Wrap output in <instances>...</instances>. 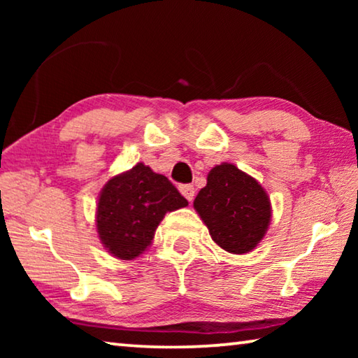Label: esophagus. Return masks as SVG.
I'll return each instance as SVG.
<instances>
[{
	"mask_svg": "<svg viewBox=\"0 0 358 358\" xmlns=\"http://www.w3.org/2000/svg\"><path fill=\"white\" fill-rule=\"evenodd\" d=\"M180 192L183 194V196H185L189 202H192L194 196H196V189H194L192 185H183V186H180Z\"/></svg>",
	"mask_w": 358,
	"mask_h": 358,
	"instance_id": "34e87169",
	"label": "esophagus"
}]
</instances>
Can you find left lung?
Segmentation results:
<instances>
[{
	"mask_svg": "<svg viewBox=\"0 0 358 358\" xmlns=\"http://www.w3.org/2000/svg\"><path fill=\"white\" fill-rule=\"evenodd\" d=\"M194 208L215 243L234 254L252 251L271 220L270 199L264 187L229 162L211 169L207 186L194 199Z\"/></svg>",
	"mask_w": 358,
	"mask_h": 358,
	"instance_id": "left-lung-1",
	"label": "left lung"
}]
</instances>
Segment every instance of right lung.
I'll return each instance as SVG.
<instances>
[{
  "instance_id": "1",
  "label": "right lung",
  "mask_w": 358,
  "mask_h": 358,
  "mask_svg": "<svg viewBox=\"0 0 358 358\" xmlns=\"http://www.w3.org/2000/svg\"><path fill=\"white\" fill-rule=\"evenodd\" d=\"M186 205V199L167 177L138 162L102 187L96 208L101 243L115 257L136 259L151 245L167 211Z\"/></svg>"
}]
</instances>
